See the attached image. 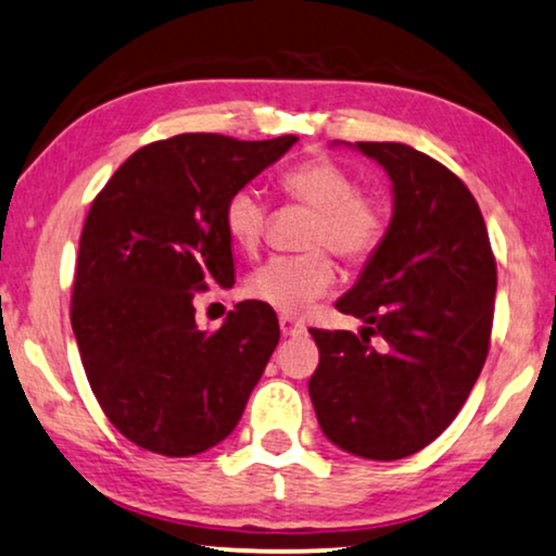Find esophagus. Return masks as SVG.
I'll list each match as a JSON object with an SVG mask.
<instances>
[{
  "label": "esophagus",
  "instance_id": "esophagus-1",
  "mask_svg": "<svg viewBox=\"0 0 556 556\" xmlns=\"http://www.w3.org/2000/svg\"><path fill=\"white\" fill-rule=\"evenodd\" d=\"M279 327H281V332H285V334H302L304 332V323H300V319H294L289 315L279 317Z\"/></svg>",
  "mask_w": 556,
  "mask_h": 556
}]
</instances>
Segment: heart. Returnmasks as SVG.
<instances>
[{"instance_id": "obj_1", "label": "heart", "mask_w": 556, "mask_h": 556, "mask_svg": "<svg viewBox=\"0 0 556 556\" xmlns=\"http://www.w3.org/2000/svg\"><path fill=\"white\" fill-rule=\"evenodd\" d=\"M289 201L315 208L302 254L269 260L249 279L247 292L285 315H296L334 285L330 249L350 264H363L388 237V211L378 199L359 191L357 178L327 155H312L279 176ZM224 226L241 252L254 254L267 237L269 206L262 193L241 186L224 203Z\"/></svg>"}]
</instances>
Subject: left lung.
<instances>
[{
  "instance_id": "obj_1",
  "label": "left lung",
  "mask_w": 556,
  "mask_h": 556,
  "mask_svg": "<svg viewBox=\"0 0 556 556\" xmlns=\"http://www.w3.org/2000/svg\"><path fill=\"white\" fill-rule=\"evenodd\" d=\"M393 181L388 237L338 300L363 332L317 330L309 397L342 451L397 460L426 448L464 408L489 355L496 256L473 193L403 143H355ZM381 340L371 345V338Z\"/></svg>"
}]
</instances>
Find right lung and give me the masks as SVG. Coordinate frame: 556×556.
Returning a JSON list of instances; mask_svg holds the SVG:
<instances>
[{
	"mask_svg": "<svg viewBox=\"0 0 556 556\" xmlns=\"http://www.w3.org/2000/svg\"><path fill=\"white\" fill-rule=\"evenodd\" d=\"M294 140L181 132L138 148L92 199L70 323L100 408L140 448L184 458L224 441L275 353L269 304L239 302L201 332L193 296L233 285L224 203Z\"/></svg>",
	"mask_w": 556,
	"mask_h": 556,
	"instance_id": "right-lung-1",
	"label": "right lung"
}]
</instances>
